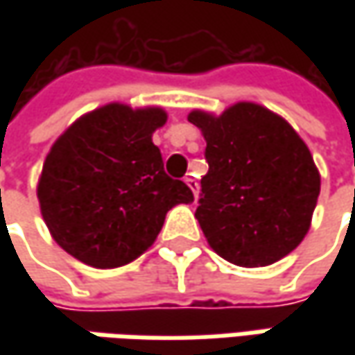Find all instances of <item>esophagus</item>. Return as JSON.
<instances>
[{
    "label": "esophagus",
    "instance_id": "obj_1",
    "mask_svg": "<svg viewBox=\"0 0 355 355\" xmlns=\"http://www.w3.org/2000/svg\"><path fill=\"white\" fill-rule=\"evenodd\" d=\"M185 184L189 185V189L193 191V198L198 199V191H199V184H198V180L193 178V173H187L185 175Z\"/></svg>",
    "mask_w": 355,
    "mask_h": 355
}]
</instances>
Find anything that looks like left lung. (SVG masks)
<instances>
[{
  "label": "left lung",
  "instance_id": "obj_1",
  "mask_svg": "<svg viewBox=\"0 0 355 355\" xmlns=\"http://www.w3.org/2000/svg\"><path fill=\"white\" fill-rule=\"evenodd\" d=\"M187 120L207 142L196 217L213 251L239 266L294 251L310 229L320 173L293 126L252 103L221 116L193 110Z\"/></svg>",
  "mask_w": 355,
  "mask_h": 355
}]
</instances>
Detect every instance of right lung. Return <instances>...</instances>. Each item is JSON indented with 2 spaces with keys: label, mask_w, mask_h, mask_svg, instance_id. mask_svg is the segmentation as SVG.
<instances>
[{
  "label": "right lung",
  "mask_w": 355,
  "mask_h": 355,
  "mask_svg": "<svg viewBox=\"0 0 355 355\" xmlns=\"http://www.w3.org/2000/svg\"><path fill=\"white\" fill-rule=\"evenodd\" d=\"M166 118L162 108L106 104L53 144L37 198L53 239L85 265H128L156 241L173 205L193 201L152 142Z\"/></svg>",
  "instance_id": "obj_1"
}]
</instances>
